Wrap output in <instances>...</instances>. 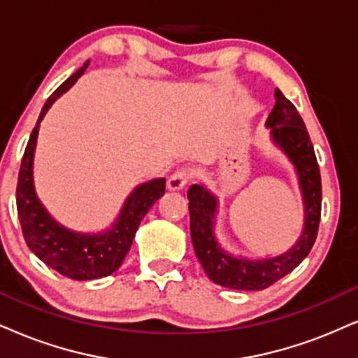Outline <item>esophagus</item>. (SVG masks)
Returning a JSON list of instances; mask_svg holds the SVG:
<instances>
[{
  "mask_svg": "<svg viewBox=\"0 0 358 358\" xmlns=\"http://www.w3.org/2000/svg\"><path fill=\"white\" fill-rule=\"evenodd\" d=\"M189 178H192V171L188 169L176 170L175 173L169 178V188L173 189V192H176V189H182L185 185L188 183Z\"/></svg>",
  "mask_w": 358,
  "mask_h": 358,
  "instance_id": "obj_1",
  "label": "esophagus"
}]
</instances>
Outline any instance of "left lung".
I'll return each instance as SVG.
<instances>
[{
	"mask_svg": "<svg viewBox=\"0 0 358 358\" xmlns=\"http://www.w3.org/2000/svg\"><path fill=\"white\" fill-rule=\"evenodd\" d=\"M275 106L266 125L271 129L273 142L296 166L302 198H304V229L291 250L275 257L259 261L234 257L221 250L213 233L218 200L201 185L188 189L189 231L196 257L213 282L238 291H261L291 273L304 261L314 246L320 223L322 185L314 147L307 134L304 120L289 99L275 89Z\"/></svg>",
	"mask_w": 358,
	"mask_h": 358,
	"instance_id": "left-lung-1",
	"label": "left lung"
}]
</instances>
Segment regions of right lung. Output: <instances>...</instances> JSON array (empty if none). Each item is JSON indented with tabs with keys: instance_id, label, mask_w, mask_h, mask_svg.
Returning <instances> with one entry per match:
<instances>
[{
	"instance_id": "obj_1",
	"label": "right lung",
	"mask_w": 358,
	"mask_h": 358,
	"mask_svg": "<svg viewBox=\"0 0 358 358\" xmlns=\"http://www.w3.org/2000/svg\"><path fill=\"white\" fill-rule=\"evenodd\" d=\"M87 66L89 61L59 85L44 103L22 155L16 187L17 218L29 250L59 274L78 280L106 278L115 273L132 246L140 221L153 206V203L165 193V178H157L140 185L127 198L114 226L99 234L71 231L59 224L46 211V208L41 205L33 185V158L39 124L57 97H61L66 90L78 83Z\"/></svg>"
}]
</instances>
